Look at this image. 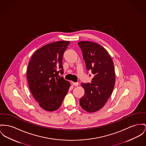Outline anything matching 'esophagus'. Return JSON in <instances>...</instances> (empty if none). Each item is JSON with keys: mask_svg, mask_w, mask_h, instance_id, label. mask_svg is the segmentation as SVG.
I'll return each mask as SVG.
<instances>
[{"mask_svg": "<svg viewBox=\"0 0 146 146\" xmlns=\"http://www.w3.org/2000/svg\"><path fill=\"white\" fill-rule=\"evenodd\" d=\"M72 84H73V85H74L75 86H77L78 85L79 83L78 82H72Z\"/></svg>", "mask_w": 146, "mask_h": 146, "instance_id": "obj_1", "label": "esophagus"}]
</instances>
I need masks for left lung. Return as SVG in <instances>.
I'll return each instance as SVG.
<instances>
[{"mask_svg": "<svg viewBox=\"0 0 146 146\" xmlns=\"http://www.w3.org/2000/svg\"><path fill=\"white\" fill-rule=\"evenodd\" d=\"M78 45L86 70L93 76L90 83L81 84L85 94L80 100V105L88 112H96L105 106L115 86L113 62L107 51L96 42L82 41Z\"/></svg>", "mask_w": 146, "mask_h": 146, "instance_id": "8db88e82", "label": "left lung"}]
</instances>
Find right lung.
<instances>
[{
  "mask_svg": "<svg viewBox=\"0 0 146 146\" xmlns=\"http://www.w3.org/2000/svg\"><path fill=\"white\" fill-rule=\"evenodd\" d=\"M70 41H59L36 50L30 60L27 80L31 93L39 106L48 111L58 109L68 92L70 82L64 74L62 58Z\"/></svg>",
  "mask_w": 146,
  "mask_h": 146,
  "instance_id": "1",
  "label": "right lung"
}]
</instances>
